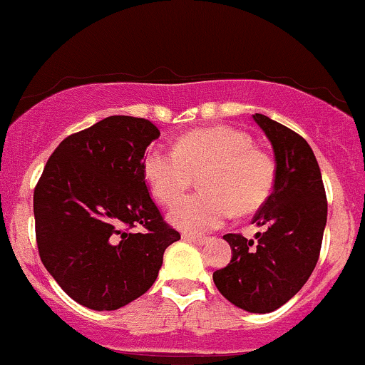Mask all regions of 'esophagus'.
Returning a JSON list of instances; mask_svg holds the SVG:
<instances>
[{
  "label": "esophagus",
  "mask_w": 365,
  "mask_h": 365,
  "mask_svg": "<svg viewBox=\"0 0 365 365\" xmlns=\"http://www.w3.org/2000/svg\"><path fill=\"white\" fill-rule=\"evenodd\" d=\"M182 238L187 242H193V244H197V245L207 244V240H209L207 237H200V235H191V233H184Z\"/></svg>",
  "instance_id": "esophagus-1"
}]
</instances>
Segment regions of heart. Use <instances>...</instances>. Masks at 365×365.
<instances>
[{
    "instance_id": "heart-1",
    "label": "heart",
    "mask_w": 365,
    "mask_h": 365,
    "mask_svg": "<svg viewBox=\"0 0 365 365\" xmlns=\"http://www.w3.org/2000/svg\"><path fill=\"white\" fill-rule=\"evenodd\" d=\"M143 170L151 193L172 207L200 175L202 191L179 203L170 219L178 228L203 233L221 226L233 214H252L273 195L275 160L254 146L249 132L230 125L197 128L175 140L174 150L153 146Z\"/></svg>"
}]
</instances>
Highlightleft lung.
<instances>
[{
	"label": "left lung",
	"mask_w": 365,
	"mask_h": 365,
	"mask_svg": "<svg viewBox=\"0 0 365 365\" xmlns=\"http://www.w3.org/2000/svg\"><path fill=\"white\" fill-rule=\"evenodd\" d=\"M252 118L275 153V190L252 219L266 230L256 233V242L242 233L225 235L233 257L228 266L215 269L214 284L235 307L269 313L287 303L315 269L327 222V197L307 140L259 113Z\"/></svg>",
	"instance_id": "1"
}]
</instances>
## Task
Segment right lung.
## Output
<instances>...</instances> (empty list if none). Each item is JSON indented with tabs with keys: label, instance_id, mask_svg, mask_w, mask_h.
Segmentation results:
<instances>
[{
	"label": "right lung",
	"instance_id": "add662e5",
	"mask_svg": "<svg viewBox=\"0 0 365 365\" xmlns=\"http://www.w3.org/2000/svg\"><path fill=\"white\" fill-rule=\"evenodd\" d=\"M160 130L146 118L108 116L66 137L34 187L41 262L71 299L118 309L155 284L181 238L153 202L144 153Z\"/></svg>",
	"mask_w": 365,
	"mask_h": 365
}]
</instances>
